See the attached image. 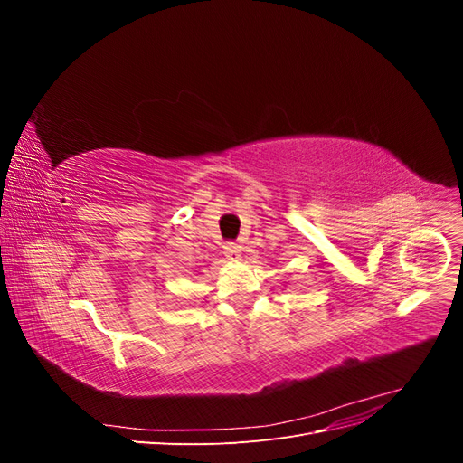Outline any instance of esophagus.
Here are the masks:
<instances>
[{
	"instance_id": "esophagus-1",
	"label": "esophagus",
	"mask_w": 463,
	"mask_h": 463,
	"mask_svg": "<svg viewBox=\"0 0 463 463\" xmlns=\"http://www.w3.org/2000/svg\"><path fill=\"white\" fill-rule=\"evenodd\" d=\"M223 255H226L228 260H240L241 259V247L237 243H228L223 247Z\"/></svg>"
}]
</instances>
